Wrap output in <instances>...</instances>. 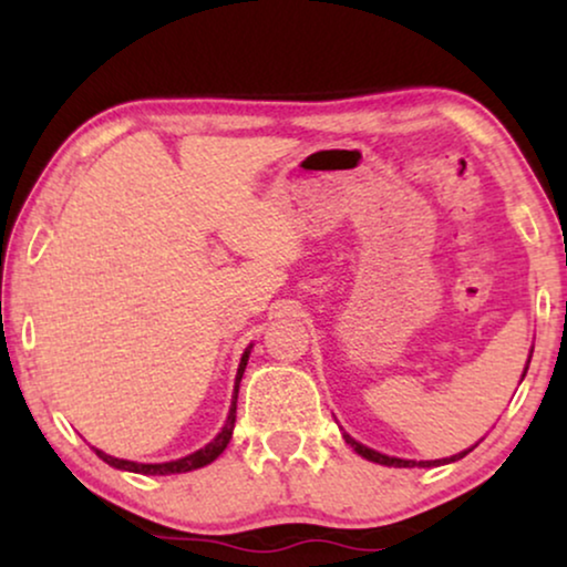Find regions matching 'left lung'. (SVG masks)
<instances>
[{
    "mask_svg": "<svg viewBox=\"0 0 567 567\" xmlns=\"http://www.w3.org/2000/svg\"><path fill=\"white\" fill-rule=\"evenodd\" d=\"M532 353H534V346H532V351H529V359H526V367H524V374H522V382H524V377H526V369H529V363H532ZM343 439H346V444H351V449L359 456H363V460H369V462H377V464H384V467H439V464H449V462H456V460H462V456H467L472 449L475 446H470V449H464V452H460V454H454V456H446V460H431V462H415V460H400V456H390V454H382V452H377V449H369L367 444H361V441H355L353 436H348V433H343Z\"/></svg>",
    "mask_w": 567,
    "mask_h": 567,
    "instance_id": "1",
    "label": "left lung"
}]
</instances>
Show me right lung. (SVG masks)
Here are the masks:
<instances>
[{"label":"right lung","instance_id":"add662e5","mask_svg":"<svg viewBox=\"0 0 567 567\" xmlns=\"http://www.w3.org/2000/svg\"><path fill=\"white\" fill-rule=\"evenodd\" d=\"M250 351H252V343L245 348L243 359H239V367H237V377H235V392H231V405H229V413H227V421H224L221 431L216 433V436L208 441L204 449H198V452H193L188 456H181V460H173V462H157V464H144V462H131V460H118V456H111L105 452H100L95 449V454L103 460L105 464H111L115 470H123V472H136V475H181V472H193V470H200L206 467V464H212L216 456H219L224 449H227L229 439H231V431H235V421H237V394H239V382H243V374H245V367H247V359H250Z\"/></svg>","mask_w":567,"mask_h":567}]
</instances>
